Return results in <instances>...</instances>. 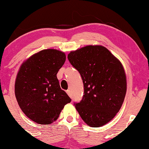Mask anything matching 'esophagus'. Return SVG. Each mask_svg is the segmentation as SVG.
<instances>
[{"mask_svg":"<svg viewBox=\"0 0 149 149\" xmlns=\"http://www.w3.org/2000/svg\"><path fill=\"white\" fill-rule=\"evenodd\" d=\"M66 92H67V94H68V96L70 97H72V94H71V91L70 90H67L66 91Z\"/></svg>","mask_w":149,"mask_h":149,"instance_id":"34e87169","label":"esophagus"}]
</instances>
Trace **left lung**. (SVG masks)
<instances>
[{"label": "left lung", "instance_id": "8db88e82", "mask_svg": "<svg viewBox=\"0 0 149 149\" xmlns=\"http://www.w3.org/2000/svg\"><path fill=\"white\" fill-rule=\"evenodd\" d=\"M81 75L84 95L75 106L91 127L109 123L119 112L126 96V76L123 64L107 48L87 45L68 55Z\"/></svg>", "mask_w": 149, "mask_h": 149}]
</instances>
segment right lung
Instances as JSON below:
<instances>
[{
    "instance_id": "add662e5",
    "label": "right lung",
    "mask_w": 149,
    "mask_h": 149,
    "mask_svg": "<svg viewBox=\"0 0 149 149\" xmlns=\"http://www.w3.org/2000/svg\"><path fill=\"white\" fill-rule=\"evenodd\" d=\"M65 59L64 52L47 49L31 55L19 68L15 84V97L24 114L35 123H53L64 106L71 102L57 77Z\"/></svg>"
}]
</instances>
